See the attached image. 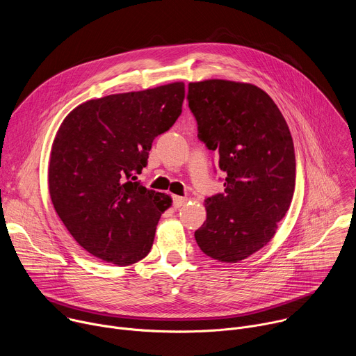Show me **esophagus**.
Instances as JSON below:
<instances>
[{"mask_svg":"<svg viewBox=\"0 0 356 356\" xmlns=\"http://www.w3.org/2000/svg\"><path fill=\"white\" fill-rule=\"evenodd\" d=\"M187 202L186 197H180V195H173V207L175 209H180L181 206H184Z\"/></svg>","mask_w":356,"mask_h":356,"instance_id":"obj_1","label":"esophagus"}]
</instances>
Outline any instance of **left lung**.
<instances>
[{"instance_id": "8db88e82", "label": "left lung", "mask_w": 356, "mask_h": 356, "mask_svg": "<svg viewBox=\"0 0 356 356\" xmlns=\"http://www.w3.org/2000/svg\"><path fill=\"white\" fill-rule=\"evenodd\" d=\"M198 139L227 173L224 193L206 198L195 241L207 257L239 262L276 234L294 193V145L280 110L259 87L229 80L188 84Z\"/></svg>"}]
</instances>
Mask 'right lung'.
I'll return each instance as SVG.
<instances>
[{"mask_svg":"<svg viewBox=\"0 0 356 356\" xmlns=\"http://www.w3.org/2000/svg\"><path fill=\"white\" fill-rule=\"evenodd\" d=\"M183 99L177 81L86 101L63 120L50 150L49 193L92 257L128 266L149 253L172 198L143 187L136 175L152 142L181 114Z\"/></svg>","mask_w":356,"mask_h":356,"instance_id":"obj_1","label":"right lung"}]
</instances>
